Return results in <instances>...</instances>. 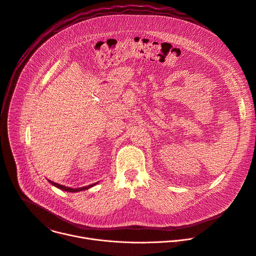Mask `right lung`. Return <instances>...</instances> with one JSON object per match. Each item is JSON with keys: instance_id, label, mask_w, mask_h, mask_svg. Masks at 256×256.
<instances>
[{"instance_id": "1", "label": "right lung", "mask_w": 256, "mask_h": 256, "mask_svg": "<svg viewBox=\"0 0 256 256\" xmlns=\"http://www.w3.org/2000/svg\"><path fill=\"white\" fill-rule=\"evenodd\" d=\"M48 181H49L51 184H52V185H54L56 187H58V188L62 190H66V192H81V190H88V188H90V187H92L94 185L96 184V183H94V184H92V185H88V186H85V187H80V188H71V187H66V186L58 184V183H56V182H54V181H50V180H48Z\"/></svg>"}]
</instances>
